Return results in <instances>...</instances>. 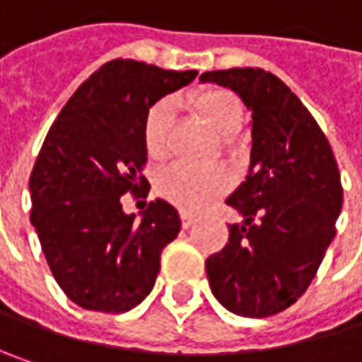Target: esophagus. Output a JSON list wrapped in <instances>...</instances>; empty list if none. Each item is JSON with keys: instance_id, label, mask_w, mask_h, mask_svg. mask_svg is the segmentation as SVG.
<instances>
[{"instance_id": "34e87169", "label": "esophagus", "mask_w": 362, "mask_h": 362, "mask_svg": "<svg viewBox=\"0 0 362 362\" xmlns=\"http://www.w3.org/2000/svg\"><path fill=\"white\" fill-rule=\"evenodd\" d=\"M180 218H182V226H184L186 230H188V228H192V224H194V218H192V216H188L186 211H182Z\"/></svg>"}]
</instances>
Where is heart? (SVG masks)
<instances>
[{"label":"heart","mask_w":362,"mask_h":362,"mask_svg":"<svg viewBox=\"0 0 362 362\" xmlns=\"http://www.w3.org/2000/svg\"><path fill=\"white\" fill-rule=\"evenodd\" d=\"M186 107L203 123H207L218 136H233L243 123L241 100L224 88H201L186 96ZM174 123V105L159 100L146 110L142 121V140L146 155L161 161L170 153ZM228 184V176L216 165H188L174 163L163 170L157 178V190L163 199L184 211L197 214L205 209Z\"/></svg>","instance_id":"1"}]
</instances>
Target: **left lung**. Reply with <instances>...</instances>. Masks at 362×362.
<instances>
[{"label": "left lung", "instance_id": "obj_1", "mask_svg": "<svg viewBox=\"0 0 362 362\" xmlns=\"http://www.w3.org/2000/svg\"><path fill=\"white\" fill-rule=\"evenodd\" d=\"M252 110V161L226 199L245 222L205 259L211 293L239 317L264 319L296 304L315 279L341 211L337 161L302 100L264 69L207 71Z\"/></svg>", "mask_w": 362, "mask_h": 362}]
</instances>
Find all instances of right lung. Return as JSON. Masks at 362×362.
I'll list each match as a JSON object with an SVG mask.
<instances>
[{"label": "right lung", "mask_w": 362, "mask_h": 362, "mask_svg": "<svg viewBox=\"0 0 362 362\" xmlns=\"http://www.w3.org/2000/svg\"><path fill=\"white\" fill-rule=\"evenodd\" d=\"M194 77L110 60L77 88L41 144L29 178L31 224L56 283L86 310L119 315L138 306L155 285L163 247L180 233L168 201H151L136 222L121 194L148 192L146 110Z\"/></svg>", "instance_id": "add662e5"}]
</instances>
